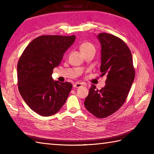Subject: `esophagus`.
Instances as JSON below:
<instances>
[{"instance_id": "esophagus-1", "label": "esophagus", "mask_w": 154, "mask_h": 154, "mask_svg": "<svg viewBox=\"0 0 154 154\" xmlns=\"http://www.w3.org/2000/svg\"><path fill=\"white\" fill-rule=\"evenodd\" d=\"M83 85H85V84H83V83H82L77 82V83H74V84H73V87H74V88H80V87L83 86Z\"/></svg>"}]
</instances>
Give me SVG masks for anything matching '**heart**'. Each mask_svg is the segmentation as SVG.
I'll list each match as a JSON object with an SVG mask.
<instances>
[{
    "instance_id": "1",
    "label": "heart",
    "mask_w": 154,
    "mask_h": 154,
    "mask_svg": "<svg viewBox=\"0 0 154 154\" xmlns=\"http://www.w3.org/2000/svg\"><path fill=\"white\" fill-rule=\"evenodd\" d=\"M79 49H80V51L81 52H84L85 51L88 50V49H94V47L92 45V44H91L90 43H88V42H85V43H83L80 45L79 46Z\"/></svg>"
}]
</instances>
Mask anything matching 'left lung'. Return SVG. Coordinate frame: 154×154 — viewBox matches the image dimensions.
I'll list each match as a JSON object with an SVG mask.
<instances>
[{"instance_id":"8db88e82","label":"left lung","mask_w":154,"mask_h":154,"mask_svg":"<svg viewBox=\"0 0 154 154\" xmlns=\"http://www.w3.org/2000/svg\"><path fill=\"white\" fill-rule=\"evenodd\" d=\"M97 38L101 45L100 76H106V85L101 90L92 85L84 105L96 118H104L123 105L135 71L131 51L121 38L108 33H100Z\"/></svg>"}]
</instances>
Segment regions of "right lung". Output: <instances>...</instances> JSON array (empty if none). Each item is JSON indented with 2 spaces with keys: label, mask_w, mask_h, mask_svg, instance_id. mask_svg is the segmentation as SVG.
I'll use <instances>...</instances> for the list:
<instances>
[{
  "label": "right lung",
  "mask_w": 154,
  "mask_h": 154,
  "mask_svg": "<svg viewBox=\"0 0 154 154\" xmlns=\"http://www.w3.org/2000/svg\"><path fill=\"white\" fill-rule=\"evenodd\" d=\"M75 40V35L40 36L28 44L20 58L18 90L28 106L40 116H52L66 103L72 84L54 81L51 75Z\"/></svg>",
  "instance_id": "add662e5"
}]
</instances>
